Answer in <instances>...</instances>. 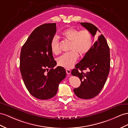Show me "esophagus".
I'll list each match as a JSON object with an SVG mask.
<instances>
[{
	"label": "esophagus",
	"mask_w": 128,
	"mask_h": 128,
	"mask_svg": "<svg viewBox=\"0 0 128 128\" xmlns=\"http://www.w3.org/2000/svg\"><path fill=\"white\" fill-rule=\"evenodd\" d=\"M66 74L68 75L71 74V70L69 69H66Z\"/></svg>",
	"instance_id": "34e87169"
}]
</instances>
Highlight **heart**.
<instances>
[{
	"label": "heart",
	"mask_w": 128,
	"mask_h": 128,
	"mask_svg": "<svg viewBox=\"0 0 128 128\" xmlns=\"http://www.w3.org/2000/svg\"><path fill=\"white\" fill-rule=\"evenodd\" d=\"M62 35L66 40L71 42L68 53L64 54L57 58V64L65 68L74 66L78 58V54L81 56L86 54L92 47L93 40L92 35L87 30H79L74 28H68L64 31ZM52 53L57 54L60 52L58 38L54 36L51 42Z\"/></svg>",
	"instance_id": "heart-1"
}]
</instances>
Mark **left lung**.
<instances>
[{
  "instance_id": "1",
  "label": "left lung",
  "mask_w": 128,
  "mask_h": 128,
  "mask_svg": "<svg viewBox=\"0 0 128 128\" xmlns=\"http://www.w3.org/2000/svg\"><path fill=\"white\" fill-rule=\"evenodd\" d=\"M80 24L93 37L97 31L100 32L96 26L89 22H80ZM110 65V48L104 36L100 34L90 50L71 71V74L78 77L81 81L80 86L74 89L75 94L86 100L98 95L106 81ZM83 70H87V72L84 73Z\"/></svg>"
}]
</instances>
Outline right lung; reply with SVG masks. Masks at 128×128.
Instances as JSON below:
<instances>
[{
    "label": "right lung",
    "instance_id": "add662e5",
    "mask_svg": "<svg viewBox=\"0 0 128 128\" xmlns=\"http://www.w3.org/2000/svg\"><path fill=\"white\" fill-rule=\"evenodd\" d=\"M56 32V24H42L33 31L22 46L20 70L25 86L31 95L39 100H48L57 94L66 71L54 67L51 42Z\"/></svg>",
    "mask_w": 128,
    "mask_h": 128
}]
</instances>
